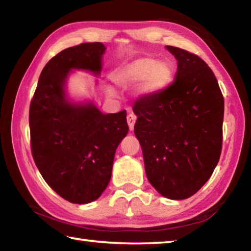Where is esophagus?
I'll list each match as a JSON object with an SVG mask.
<instances>
[{
    "mask_svg": "<svg viewBox=\"0 0 251 251\" xmlns=\"http://www.w3.org/2000/svg\"><path fill=\"white\" fill-rule=\"evenodd\" d=\"M135 123H136V116L134 114H128V115H127V124H128L130 130L134 129Z\"/></svg>",
    "mask_w": 251,
    "mask_h": 251,
    "instance_id": "1",
    "label": "esophagus"
}]
</instances>
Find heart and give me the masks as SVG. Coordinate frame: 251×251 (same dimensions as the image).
<instances>
[{"instance_id":"b5f03b06","label":"heart","mask_w":251,"mask_h":251,"mask_svg":"<svg viewBox=\"0 0 251 251\" xmlns=\"http://www.w3.org/2000/svg\"><path fill=\"white\" fill-rule=\"evenodd\" d=\"M174 69L167 61H156L152 57H139L127 63L113 74L112 79L117 86H135L138 99H151L164 92L171 85Z\"/></svg>"}]
</instances>
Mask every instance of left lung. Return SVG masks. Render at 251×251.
<instances>
[{"mask_svg": "<svg viewBox=\"0 0 251 251\" xmlns=\"http://www.w3.org/2000/svg\"><path fill=\"white\" fill-rule=\"evenodd\" d=\"M177 59L174 82L136 101L134 133L148 181L173 201L192 197L209 179L223 143L224 97L214 73L197 55L166 46Z\"/></svg>", "mask_w": 251, "mask_h": 251, "instance_id": "8db88e82", "label": "left lung"}]
</instances>
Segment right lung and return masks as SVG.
Returning <instances> with one entry per match:
<instances>
[{
	"mask_svg": "<svg viewBox=\"0 0 251 251\" xmlns=\"http://www.w3.org/2000/svg\"><path fill=\"white\" fill-rule=\"evenodd\" d=\"M103 43H83L50 59L29 106L32 155L42 177L73 203L96 201L108 186L115 151L128 133L126 110L104 114L92 100H74L67 80L74 71L96 77L103 70Z\"/></svg>",
	"mask_w": 251,
	"mask_h": 251,
	"instance_id": "right-lung-1",
	"label": "right lung"
}]
</instances>
